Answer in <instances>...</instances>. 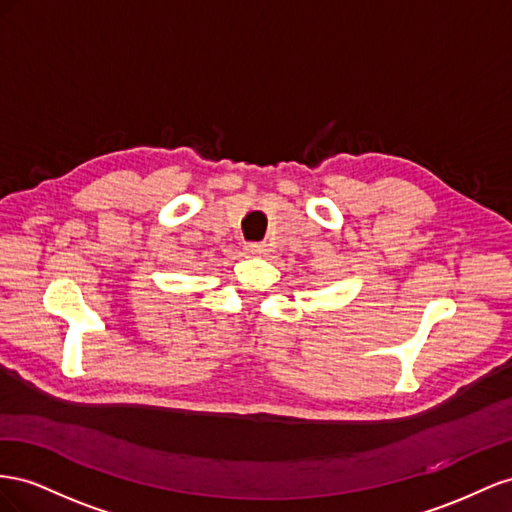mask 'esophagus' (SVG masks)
I'll return each instance as SVG.
<instances>
[{"instance_id": "esophagus-1", "label": "esophagus", "mask_w": 512, "mask_h": 512, "mask_svg": "<svg viewBox=\"0 0 512 512\" xmlns=\"http://www.w3.org/2000/svg\"><path fill=\"white\" fill-rule=\"evenodd\" d=\"M244 251L248 253V255H266V244H261V242H246L244 244Z\"/></svg>"}]
</instances>
